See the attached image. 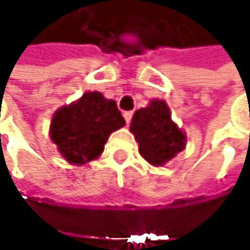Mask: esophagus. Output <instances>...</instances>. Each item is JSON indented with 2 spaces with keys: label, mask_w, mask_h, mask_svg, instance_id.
I'll return each instance as SVG.
<instances>
[{
  "label": "esophagus",
  "mask_w": 250,
  "mask_h": 250,
  "mask_svg": "<svg viewBox=\"0 0 250 250\" xmlns=\"http://www.w3.org/2000/svg\"><path fill=\"white\" fill-rule=\"evenodd\" d=\"M125 120L127 125H130V122H131V117H133V111H125Z\"/></svg>",
  "instance_id": "obj_1"
}]
</instances>
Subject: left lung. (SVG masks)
Listing matches in <instances>:
<instances>
[{
	"label": "left lung",
	"instance_id": "1",
	"mask_svg": "<svg viewBox=\"0 0 250 250\" xmlns=\"http://www.w3.org/2000/svg\"><path fill=\"white\" fill-rule=\"evenodd\" d=\"M133 131L140 155L152 165L161 167L185 146V134L176 127L165 101L153 100L149 107L134 113Z\"/></svg>",
	"mask_w": 250,
	"mask_h": 250
}]
</instances>
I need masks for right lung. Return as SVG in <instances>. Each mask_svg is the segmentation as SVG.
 Wrapping results in <instances>:
<instances>
[{
	"label": "right lung",
	"mask_w": 250,
	"mask_h": 250,
	"mask_svg": "<svg viewBox=\"0 0 250 250\" xmlns=\"http://www.w3.org/2000/svg\"><path fill=\"white\" fill-rule=\"evenodd\" d=\"M125 125L116 101L86 92L53 116L50 137L68 162L82 165L100 156L108 136Z\"/></svg>",
	"instance_id": "1"
}]
</instances>
